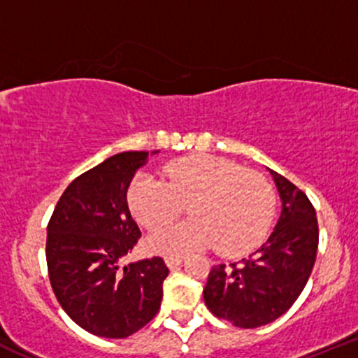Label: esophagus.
<instances>
[{
    "label": "esophagus",
    "instance_id": "34e87169",
    "mask_svg": "<svg viewBox=\"0 0 358 358\" xmlns=\"http://www.w3.org/2000/svg\"><path fill=\"white\" fill-rule=\"evenodd\" d=\"M182 260H183V257L182 255H168L166 257V264H168V267H176V266H180V264H182Z\"/></svg>",
    "mask_w": 358,
    "mask_h": 358
}]
</instances>
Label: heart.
Listing matches in <instances>:
<instances>
[{
	"label": "heart",
	"instance_id": "b5f03b06",
	"mask_svg": "<svg viewBox=\"0 0 358 358\" xmlns=\"http://www.w3.org/2000/svg\"><path fill=\"white\" fill-rule=\"evenodd\" d=\"M162 176L164 182L138 176L131 183L127 201L136 220L148 231H157L171 224L187 203L192 218L152 236L150 248L155 252L180 255L215 245L225 257L243 255L271 227L275 189L260 173L196 154L166 164Z\"/></svg>",
	"mask_w": 358,
	"mask_h": 358
}]
</instances>
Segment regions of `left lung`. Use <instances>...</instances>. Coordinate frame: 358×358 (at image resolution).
<instances>
[{"instance_id": "8db88e82", "label": "left lung", "mask_w": 358, "mask_h": 358, "mask_svg": "<svg viewBox=\"0 0 358 358\" xmlns=\"http://www.w3.org/2000/svg\"><path fill=\"white\" fill-rule=\"evenodd\" d=\"M282 197L275 231L248 259L211 267L204 303L215 317L241 329L271 324L306 287L318 250V220L306 194L269 169Z\"/></svg>"}]
</instances>
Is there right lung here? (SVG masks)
Returning <instances> with one entry per match:
<instances>
[{
    "instance_id": "obj_1",
    "label": "right lung",
    "mask_w": 358,
    "mask_h": 358,
    "mask_svg": "<svg viewBox=\"0 0 358 358\" xmlns=\"http://www.w3.org/2000/svg\"><path fill=\"white\" fill-rule=\"evenodd\" d=\"M148 152H122L76 176L47 225L52 290L69 318L101 338H127L157 315L169 269L161 257L122 266L141 231L127 189Z\"/></svg>"
}]
</instances>
